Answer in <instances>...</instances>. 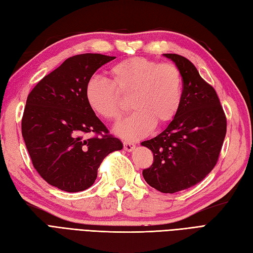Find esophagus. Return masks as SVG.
<instances>
[{"instance_id": "obj_1", "label": "esophagus", "mask_w": 253, "mask_h": 253, "mask_svg": "<svg viewBox=\"0 0 253 253\" xmlns=\"http://www.w3.org/2000/svg\"><path fill=\"white\" fill-rule=\"evenodd\" d=\"M123 147H125V150L128 152H131L135 149V145L133 143H130V141H125V143H123Z\"/></svg>"}]
</instances>
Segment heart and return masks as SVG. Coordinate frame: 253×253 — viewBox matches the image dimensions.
Segmentation results:
<instances>
[{
  "label": "heart",
  "instance_id": "1",
  "mask_svg": "<svg viewBox=\"0 0 253 253\" xmlns=\"http://www.w3.org/2000/svg\"><path fill=\"white\" fill-rule=\"evenodd\" d=\"M112 82L94 76L85 84V101L103 119L120 118L119 94L130 95L133 113L114 128L126 139H138L157 125L174 118L182 96L179 70L173 64H159L143 57L126 59L110 69Z\"/></svg>",
  "mask_w": 253,
  "mask_h": 253
}]
</instances>
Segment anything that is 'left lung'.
Returning a JSON list of instances; mask_svg holds the SVG:
<instances>
[{
	"mask_svg": "<svg viewBox=\"0 0 253 253\" xmlns=\"http://www.w3.org/2000/svg\"><path fill=\"white\" fill-rule=\"evenodd\" d=\"M163 55L180 72L181 103L168 126L140 144L153 153V163L143 176L160 192L175 193L201 182L217 164L226 118L214 89L188 59L175 53Z\"/></svg>",
	"mask_w": 253,
	"mask_h": 253,
	"instance_id": "1",
	"label": "left lung"
}]
</instances>
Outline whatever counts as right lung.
I'll return each mask as SVG.
<instances>
[{"instance_id": "right-lung-1", "label": "right lung", "mask_w": 253, "mask_h": 253, "mask_svg": "<svg viewBox=\"0 0 253 253\" xmlns=\"http://www.w3.org/2000/svg\"><path fill=\"white\" fill-rule=\"evenodd\" d=\"M114 59L100 53L74 55L28 95L21 130L33 166L42 179L66 192L90 188L104 158L123 147L108 135L84 94L96 70ZM85 132L101 136L85 139Z\"/></svg>"}]
</instances>
